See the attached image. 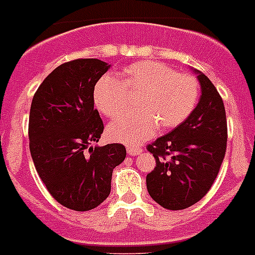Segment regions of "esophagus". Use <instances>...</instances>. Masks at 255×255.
Instances as JSON below:
<instances>
[{
  "mask_svg": "<svg viewBox=\"0 0 255 255\" xmlns=\"http://www.w3.org/2000/svg\"><path fill=\"white\" fill-rule=\"evenodd\" d=\"M126 150H128V154H129V155H138V154H140V152L143 151V148L139 147V146H129Z\"/></svg>",
  "mask_w": 255,
  "mask_h": 255,
  "instance_id": "obj_1",
  "label": "esophagus"
}]
</instances>
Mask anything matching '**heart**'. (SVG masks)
I'll return each instance as SVG.
<instances>
[{"label":"heart","instance_id":"heart-1","mask_svg":"<svg viewBox=\"0 0 255 255\" xmlns=\"http://www.w3.org/2000/svg\"><path fill=\"white\" fill-rule=\"evenodd\" d=\"M129 93H138V112L108 125V137L125 144H139L160 129H174L187 120L196 107L200 84L195 76L179 73L159 62L143 60L125 67L120 79L105 75L93 89L96 108L115 118L128 108Z\"/></svg>","mask_w":255,"mask_h":255}]
</instances>
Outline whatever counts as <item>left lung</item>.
<instances>
[{
    "label": "left lung",
    "instance_id": "1",
    "mask_svg": "<svg viewBox=\"0 0 255 255\" xmlns=\"http://www.w3.org/2000/svg\"><path fill=\"white\" fill-rule=\"evenodd\" d=\"M199 104L183 124L148 144L155 168L146 176L152 200L180 211L208 193L227 151L228 126L223 99L204 73Z\"/></svg>",
    "mask_w": 255,
    "mask_h": 255
}]
</instances>
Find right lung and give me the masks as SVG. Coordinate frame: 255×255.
Returning <instances> with one entry per match:
<instances>
[{"instance_id": "right-lung-1", "label": "right lung", "mask_w": 255, "mask_h": 255, "mask_svg": "<svg viewBox=\"0 0 255 255\" xmlns=\"http://www.w3.org/2000/svg\"><path fill=\"white\" fill-rule=\"evenodd\" d=\"M109 67L99 59L67 62L44 79L32 97V162L51 196L72 211H91L109 196L113 168L126 156L121 143L89 147L104 131L93 89Z\"/></svg>"}]
</instances>
